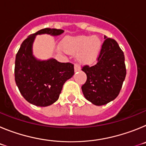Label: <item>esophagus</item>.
<instances>
[{"label":"esophagus","instance_id":"esophagus-1","mask_svg":"<svg viewBox=\"0 0 146 146\" xmlns=\"http://www.w3.org/2000/svg\"><path fill=\"white\" fill-rule=\"evenodd\" d=\"M80 69V66L77 64H74V71H75V72H77V71H79Z\"/></svg>","mask_w":146,"mask_h":146}]
</instances>
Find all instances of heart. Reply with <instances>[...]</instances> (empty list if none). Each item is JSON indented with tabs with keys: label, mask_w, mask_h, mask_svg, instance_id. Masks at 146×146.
<instances>
[{
	"label": "heart",
	"mask_w": 146,
	"mask_h": 146,
	"mask_svg": "<svg viewBox=\"0 0 146 146\" xmlns=\"http://www.w3.org/2000/svg\"><path fill=\"white\" fill-rule=\"evenodd\" d=\"M66 53L78 54V61L82 64H91L97 60L102 48V42L96 36H80L67 38L62 44Z\"/></svg>",
	"instance_id": "obj_1"
}]
</instances>
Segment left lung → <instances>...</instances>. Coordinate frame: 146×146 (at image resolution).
<instances>
[{
  "mask_svg": "<svg viewBox=\"0 0 146 146\" xmlns=\"http://www.w3.org/2000/svg\"><path fill=\"white\" fill-rule=\"evenodd\" d=\"M104 38L97 63L82 68L87 75L82 86L83 95L97 106L108 104L118 96L126 74L123 52L115 40L106 36Z\"/></svg>",
  "mask_w": 146,
  "mask_h": 146,
  "instance_id": "left-lung-1",
  "label": "left lung"
}]
</instances>
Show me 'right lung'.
<instances>
[{"mask_svg":"<svg viewBox=\"0 0 146 146\" xmlns=\"http://www.w3.org/2000/svg\"><path fill=\"white\" fill-rule=\"evenodd\" d=\"M63 33V30L55 28L40 30L23 41L16 55V84L25 100L36 106L47 107L55 102L66 81L74 74L71 63H60L54 58L40 60L33 55L32 46L36 35L58 36Z\"/></svg>","mask_w":146,"mask_h":146,"instance_id":"obj_1","label":"right lung"}]
</instances>
